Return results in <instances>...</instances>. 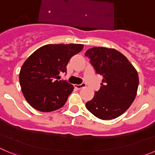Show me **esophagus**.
<instances>
[{"instance_id":"obj_1","label":"esophagus","mask_w":155,"mask_h":155,"mask_svg":"<svg viewBox=\"0 0 155 155\" xmlns=\"http://www.w3.org/2000/svg\"><path fill=\"white\" fill-rule=\"evenodd\" d=\"M85 86H86V84H76L74 85V88H76L77 90H81L82 89V88L85 87Z\"/></svg>"}]
</instances>
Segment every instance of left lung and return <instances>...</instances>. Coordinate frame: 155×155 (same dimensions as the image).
Returning <instances> with one entry per match:
<instances>
[{
    "instance_id": "obj_1",
    "label": "left lung",
    "mask_w": 155,
    "mask_h": 155,
    "mask_svg": "<svg viewBox=\"0 0 155 155\" xmlns=\"http://www.w3.org/2000/svg\"><path fill=\"white\" fill-rule=\"evenodd\" d=\"M97 74L103 77L101 89L96 91L86 108L96 117L113 119L124 113L136 97L137 71L125 55L114 48L93 47L85 53Z\"/></svg>"
}]
</instances>
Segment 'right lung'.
<instances>
[{"label":"right lung","instance_id":"add662e5","mask_svg":"<svg viewBox=\"0 0 155 155\" xmlns=\"http://www.w3.org/2000/svg\"><path fill=\"white\" fill-rule=\"evenodd\" d=\"M83 48L82 44H48L25 61L19 78L23 96L31 107L48 113L64 105L74 86L60 80V74L66 73L69 60Z\"/></svg>","mask_w":155,"mask_h":155}]
</instances>
